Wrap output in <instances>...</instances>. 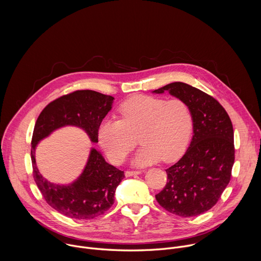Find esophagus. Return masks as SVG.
<instances>
[{
	"mask_svg": "<svg viewBox=\"0 0 261 261\" xmlns=\"http://www.w3.org/2000/svg\"><path fill=\"white\" fill-rule=\"evenodd\" d=\"M139 173H141V171H140V170H135V171L127 170V171L125 172V175H126L127 177H129V176H132V175H136V174H139Z\"/></svg>",
	"mask_w": 261,
	"mask_h": 261,
	"instance_id": "esophagus-1",
	"label": "esophagus"
}]
</instances>
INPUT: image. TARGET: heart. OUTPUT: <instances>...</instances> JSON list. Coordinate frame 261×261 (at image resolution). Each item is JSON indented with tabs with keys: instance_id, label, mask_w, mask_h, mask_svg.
Here are the masks:
<instances>
[{
	"instance_id": "b5f03b06",
	"label": "heart",
	"mask_w": 261,
	"mask_h": 261,
	"mask_svg": "<svg viewBox=\"0 0 261 261\" xmlns=\"http://www.w3.org/2000/svg\"><path fill=\"white\" fill-rule=\"evenodd\" d=\"M118 113L120 120L104 119L98 129L99 143L115 164L124 162L135 146L138 134L142 146L132 163L146 166L160 159L165 162L176 159L192 133L191 110L178 98L166 101L136 96L122 103Z\"/></svg>"
}]
</instances>
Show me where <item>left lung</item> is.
Returning a JSON list of instances; mask_svg holds the SVG:
<instances>
[{"label": "left lung", "instance_id": "8db88e82", "mask_svg": "<svg viewBox=\"0 0 261 261\" xmlns=\"http://www.w3.org/2000/svg\"><path fill=\"white\" fill-rule=\"evenodd\" d=\"M168 92L188 104L193 137L185 155L166 169L167 182L156 195L167 212L193 217L211 210L231 177L233 128L226 110L212 96L184 83H172L154 94Z\"/></svg>", "mask_w": 261, "mask_h": 261}]
</instances>
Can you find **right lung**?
I'll return each instance as SVG.
<instances>
[{"label": "right lung", "instance_id": "right-lung-1", "mask_svg": "<svg viewBox=\"0 0 261 261\" xmlns=\"http://www.w3.org/2000/svg\"><path fill=\"white\" fill-rule=\"evenodd\" d=\"M114 99L91 90L75 91L50 102L36 121L31 148L34 179L46 202L66 217L91 220L104 214L115 202L124 171L108 164L102 154L92 147L77 179L69 185L54 184L43 177L37 167L36 146L54 131L66 126L83 129L92 142H98L99 126L113 108Z\"/></svg>", "mask_w": 261, "mask_h": 261}]
</instances>
